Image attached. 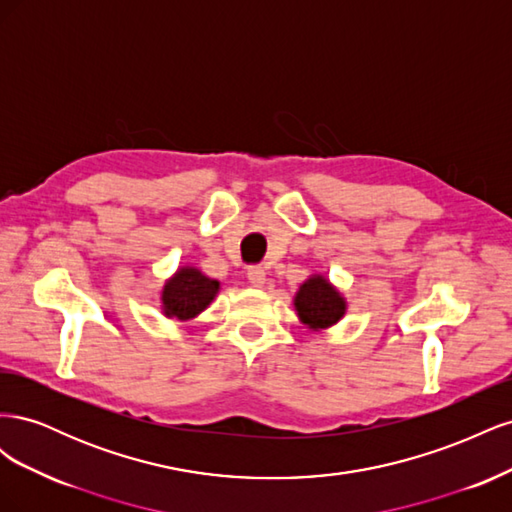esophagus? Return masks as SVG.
Returning <instances> with one entry per match:
<instances>
[{
	"label": "esophagus",
	"instance_id": "34e87169",
	"mask_svg": "<svg viewBox=\"0 0 512 512\" xmlns=\"http://www.w3.org/2000/svg\"><path fill=\"white\" fill-rule=\"evenodd\" d=\"M247 280H250V284L254 288H262V286H265V282H267V273H265V269H262V267H252L250 271H247Z\"/></svg>",
	"mask_w": 512,
	"mask_h": 512
}]
</instances>
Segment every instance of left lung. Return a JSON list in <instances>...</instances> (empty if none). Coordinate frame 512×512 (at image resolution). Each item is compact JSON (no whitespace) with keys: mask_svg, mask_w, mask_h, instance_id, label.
<instances>
[{"mask_svg":"<svg viewBox=\"0 0 512 512\" xmlns=\"http://www.w3.org/2000/svg\"><path fill=\"white\" fill-rule=\"evenodd\" d=\"M294 312L309 331H322L346 316L348 301L327 275L312 273L294 292Z\"/></svg>","mask_w":512,"mask_h":512,"instance_id":"8db88e82","label":"left lung"}]
</instances>
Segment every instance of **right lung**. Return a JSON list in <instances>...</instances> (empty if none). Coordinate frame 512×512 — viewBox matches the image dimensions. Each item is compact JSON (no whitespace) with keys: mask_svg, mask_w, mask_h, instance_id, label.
Wrapping results in <instances>:
<instances>
[{"mask_svg":"<svg viewBox=\"0 0 512 512\" xmlns=\"http://www.w3.org/2000/svg\"><path fill=\"white\" fill-rule=\"evenodd\" d=\"M218 292V280L207 277L192 265H183L160 288V309L168 320H192L205 312L213 299L218 297Z\"/></svg>","mask_w":512,"mask_h":512,"instance_id":"right-lung-1","label":"right lung"}]
</instances>
